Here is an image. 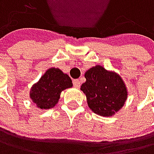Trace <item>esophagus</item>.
<instances>
[{"label": "esophagus", "instance_id": "esophagus-1", "mask_svg": "<svg viewBox=\"0 0 154 154\" xmlns=\"http://www.w3.org/2000/svg\"><path fill=\"white\" fill-rule=\"evenodd\" d=\"M73 84L75 88H79L80 87V81L79 79H74L73 80Z\"/></svg>", "mask_w": 154, "mask_h": 154}]
</instances>
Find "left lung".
<instances>
[{
    "label": "left lung",
    "instance_id": "left-lung-1",
    "mask_svg": "<svg viewBox=\"0 0 154 154\" xmlns=\"http://www.w3.org/2000/svg\"><path fill=\"white\" fill-rule=\"evenodd\" d=\"M86 81L80 90L86 96L88 107L96 115L110 117L124 106L128 89L117 73L103 66H93L85 72Z\"/></svg>",
    "mask_w": 154,
    "mask_h": 154
}]
</instances>
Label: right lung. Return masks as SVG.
<instances>
[{"instance_id": "obj_1", "label": "right lung", "mask_w": 154, "mask_h": 154, "mask_svg": "<svg viewBox=\"0 0 154 154\" xmlns=\"http://www.w3.org/2000/svg\"><path fill=\"white\" fill-rule=\"evenodd\" d=\"M71 87L73 83L70 76L60 69L51 67L32 85L29 97L38 109L48 110L57 104L61 92Z\"/></svg>"}]
</instances>
